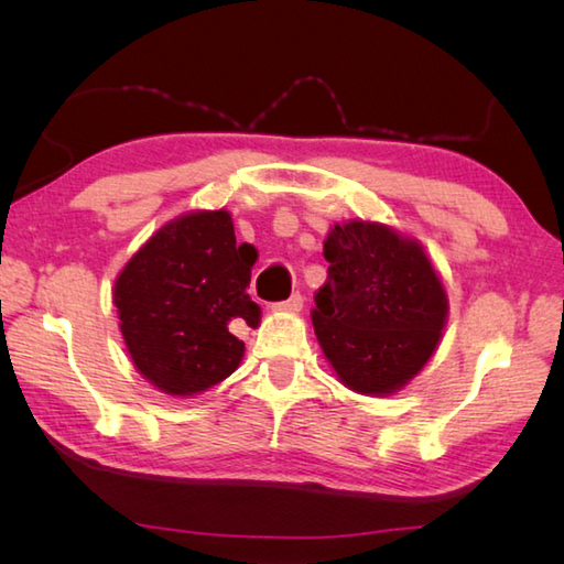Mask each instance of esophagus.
<instances>
[{"instance_id": "esophagus-1", "label": "esophagus", "mask_w": 564, "mask_h": 564, "mask_svg": "<svg viewBox=\"0 0 564 564\" xmlns=\"http://www.w3.org/2000/svg\"><path fill=\"white\" fill-rule=\"evenodd\" d=\"M303 303H305L303 293H293V295L289 297V301L273 303V305H271V310H273V313H301V310H303Z\"/></svg>"}]
</instances>
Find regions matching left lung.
Segmentation results:
<instances>
[{
  "label": "left lung",
  "mask_w": 564,
  "mask_h": 564,
  "mask_svg": "<svg viewBox=\"0 0 564 564\" xmlns=\"http://www.w3.org/2000/svg\"><path fill=\"white\" fill-rule=\"evenodd\" d=\"M327 283L315 295L313 325L341 382L388 394L434 354L448 301L431 261L390 227L334 225L325 242Z\"/></svg>",
  "instance_id": "1"
}]
</instances>
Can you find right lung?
Returning <instances> with one entry per match:
<instances>
[{"label": "right lung", "mask_w": 564, "mask_h": 564, "mask_svg": "<svg viewBox=\"0 0 564 564\" xmlns=\"http://www.w3.org/2000/svg\"><path fill=\"white\" fill-rule=\"evenodd\" d=\"M257 249L237 245L227 210L184 215L154 232L126 263L113 303L135 368L166 394H194L225 380L245 341L230 322L259 325L247 295Z\"/></svg>", "instance_id": "right-lung-1"}]
</instances>
